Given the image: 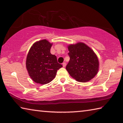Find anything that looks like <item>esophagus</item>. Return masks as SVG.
I'll return each instance as SVG.
<instances>
[{
    "label": "esophagus",
    "instance_id": "34e87169",
    "mask_svg": "<svg viewBox=\"0 0 123 123\" xmlns=\"http://www.w3.org/2000/svg\"><path fill=\"white\" fill-rule=\"evenodd\" d=\"M62 65H63V67H65L66 66V62H63V63H62Z\"/></svg>",
    "mask_w": 123,
    "mask_h": 123
}]
</instances>
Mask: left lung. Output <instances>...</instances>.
I'll list each match as a JSON object with an SVG mask.
<instances>
[{"instance_id":"8db88e82","label":"left lung","mask_w":123,"mask_h":123,"mask_svg":"<svg viewBox=\"0 0 123 123\" xmlns=\"http://www.w3.org/2000/svg\"><path fill=\"white\" fill-rule=\"evenodd\" d=\"M70 60L66 69L73 78L85 82L96 75L99 70V61L96 54L84 43L79 42L68 47Z\"/></svg>"}]
</instances>
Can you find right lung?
<instances>
[{"mask_svg": "<svg viewBox=\"0 0 123 123\" xmlns=\"http://www.w3.org/2000/svg\"><path fill=\"white\" fill-rule=\"evenodd\" d=\"M51 45L46 39L37 42L27 55L26 69L30 78L37 84L44 85L51 82L57 70L62 67L57 62L56 56L50 53Z\"/></svg>", "mask_w": 123, "mask_h": 123, "instance_id": "add662e5", "label": "right lung"}]
</instances>
